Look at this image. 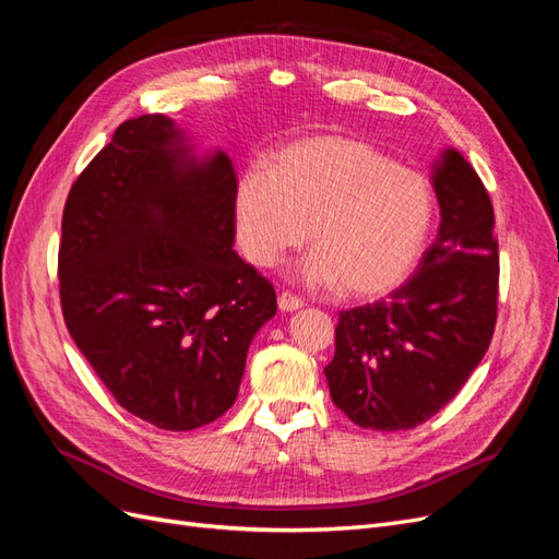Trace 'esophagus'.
<instances>
[{
    "mask_svg": "<svg viewBox=\"0 0 559 559\" xmlns=\"http://www.w3.org/2000/svg\"><path fill=\"white\" fill-rule=\"evenodd\" d=\"M277 306H280L282 312H294V310L302 308V300H300L298 296L289 294V292H282V294L277 296Z\"/></svg>",
    "mask_w": 559,
    "mask_h": 559,
    "instance_id": "1",
    "label": "esophagus"
}]
</instances>
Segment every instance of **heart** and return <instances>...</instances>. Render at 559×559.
I'll use <instances>...</instances> for the list:
<instances>
[{
	"mask_svg": "<svg viewBox=\"0 0 559 559\" xmlns=\"http://www.w3.org/2000/svg\"><path fill=\"white\" fill-rule=\"evenodd\" d=\"M233 218L242 253L259 267L306 242L310 226L314 249L298 277L376 298L413 273L431 230L433 191L425 175L373 144L317 134L282 148L270 175L247 173L235 186Z\"/></svg>",
	"mask_w": 559,
	"mask_h": 559,
	"instance_id": "obj_1",
	"label": "heart"
}]
</instances>
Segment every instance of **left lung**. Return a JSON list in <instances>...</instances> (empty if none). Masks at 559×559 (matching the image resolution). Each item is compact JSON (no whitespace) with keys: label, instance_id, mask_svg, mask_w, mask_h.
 Masks as SVG:
<instances>
[{"label":"left lung","instance_id":"8db88e82","mask_svg":"<svg viewBox=\"0 0 559 559\" xmlns=\"http://www.w3.org/2000/svg\"><path fill=\"white\" fill-rule=\"evenodd\" d=\"M441 226L417 273L389 300L341 312L324 368L333 403L354 425L413 429L433 417L483 361L497 324L495 210L468 160L433 163Z\"/></svg>","mask_w":559,"mask_h":559}]
</instances>
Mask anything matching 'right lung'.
Returning <instances> with one entry per match:
<instances>
[{
	"instance_id": "right-lung-1",
	"label": "right lung",
	"mask_w": 559,
	"mask_h": 559,
	"mask_svg": "<svg viewBox=\"0 0 559 559\" xmlns=\"http://www.w3.org/2000/svg\"><path fill=\"white\" fill-rule=\"evenodd\" d=\"M238 177L163 114L116 128L72 183L58 253L64 324L118 405L191 431L238 399L247 349L277 312L235 242Z\"/></svg>"
}]
</instances>
